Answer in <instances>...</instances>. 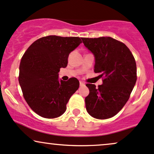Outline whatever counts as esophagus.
Listing matches in <instances>:
<instances>
[{"label":"esophagus","mask_w":154,"mask_h":154,"mask_svg":"<svg viewBox=\"0 0 154 154\" xmlns=\"http://www.w3.org/2000/svg\"><path fill=\"white\" fill-rule=\"evenodd\" d=\"M85 83L82 82V81H80V86H84Z\"/></svg>","instance_id":"obj_1"}]
</instances>
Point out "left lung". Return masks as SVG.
<instances>
[{
  "label": "left lung",
  "mask_w": 154,
  "mask_h": 154,
  "mask_svg": "<svg viewBox=\"0 0 154 154\" xmlns=\"http://www.w3.org/2000/svg\"><path fill=\"white\" fill-rule=\"evenodd\" d=\"M81 39L95 56L94 72L103 79L98 88L86 84L90 91L85 98L87 112L96 119H109L129 99L137 79L135 58L124 43L113 38Z\"/></svg>",
  "instance_id": "8db88e82"
}]
</instances>
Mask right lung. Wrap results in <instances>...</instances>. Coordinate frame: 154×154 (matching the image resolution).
I'll list each match as a JSON object with an SVG mask.
<instances>
[{
	"mask_svg": "<svg viewBox=\"0 0 154 154\" xmlns=\"http://www.w3.org/2000/svg\"><path fill=\"white\" fill-rule=\"evenodd\" d=\"M81 43L79 37L48 35L34 41L23 56L19 84L28 106L41 117L61 116L79 88L76 78L59 81L58 72L67 66L69 54Z\"/></svg>",
	"mask_w": 154,
	"mask_h": 154,
	"instance_id": "right-lung-1",
	"label": "right lung"
}]
</instances>
